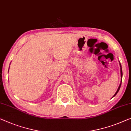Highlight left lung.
Here are the masks:
<instances>
[{
    "label": "left lung",
    "instance_id": "obj_1",
    "mask_svg": "<svg viewBox=\"0 0 131 131\" xmlns=\"http://www.w3.org/2000/svg\"><path fill=\"white\" fill-rule=\"evenodd\" d=\"M119 65H120V68H121V83H120L119 86V87H118V89H117V91H116V93H115V95H114V96H113V97H114L115 96V95L117 94V93H118V91H119V89H120V88H121V83H122V66H121V64L120 62H119Z\"/></svg>",
    "mask_w": 131,
    "mask_h": 131
}]
</instances>
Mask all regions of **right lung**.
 Returning a JSON list of instances; mask_svg holds the SVG:
<instances>
[{"label": "right lung", "instance_id": "obj_1", "mask_svg": "<svg viewBox=\"0 0 131 131\" xmlns=\"http://www.w3.org/2000/svg\"><path fill=\"white\" fill-rule=\"evenodd\" d=\"M8 72H9V71H8Z\"/></svg>", "mask_w": 131, "mask_h": 131}]
</instances>
